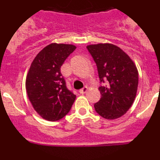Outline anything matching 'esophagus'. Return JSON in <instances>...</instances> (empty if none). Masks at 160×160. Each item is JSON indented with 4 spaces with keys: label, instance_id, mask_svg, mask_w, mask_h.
<instances>
[{
    "label": "esophagus",
    "instance_id": "1",
    "mask_svg": "<svg viewBox=\"0 0 160 160\" xmlns=\"http://www.w3.org/2000/svg\"><path fill=\"white\" fill-rule=\"evenodd\" d=\"M87 90H88V87H84L82 89H81V90H79V92H80V94H85V93H87Z\"/></svg>",
    "mask_w": 160,
    "mask_h": 160
}]
</instances>
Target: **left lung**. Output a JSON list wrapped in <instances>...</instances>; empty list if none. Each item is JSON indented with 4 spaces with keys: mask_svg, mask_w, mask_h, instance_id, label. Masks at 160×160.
<instances>
[{
    "mask_svg": "<svg viewBox=\"0 0 160 160\" xmlns=\"http://www.w3.org/2000/svg\"><path fill=\"white\" fill-rule=\"evenodd\" d=\"M98 68L101 98L95 111L106 119L120 118L132 106L137 94L138 73L135 63L122 49L113 44L87 46Z\"/></svg>",
    "mask_w": 160,
    "mask_h": 160,
    "instance_id": "left-lung-1",
    "label": "left lung"
}]
</instances>
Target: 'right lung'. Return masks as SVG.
<instances>
[{
	"mask_svg": "<svg viewBox=\"0 0 160 160\" xmlns=\"http://www.w3.org/2000/svg\"><path fill=\"white\" fill-rule=\"evenodd\" d=\"M75 49L69 44H49L31 63L25 88L32 106L44 119L53 122L62 118L75 100L61 73V66Z\"/></svg>",
	"mask_w": 160,
	"mask_h": 160,
	"instance_id": "add662e5",
	"label": "right lung"
}]
</instances>
